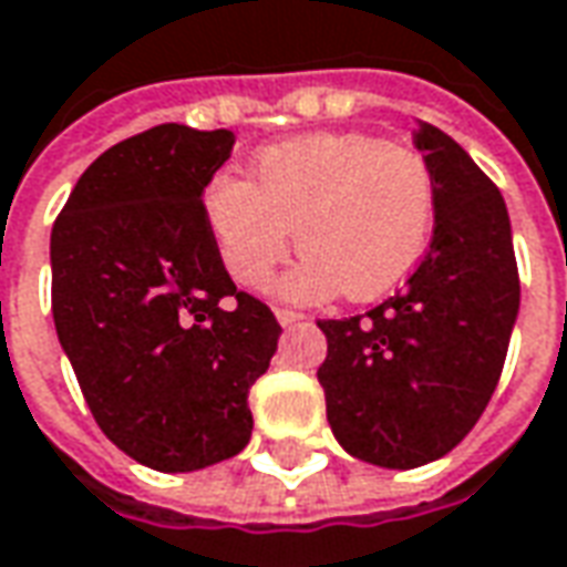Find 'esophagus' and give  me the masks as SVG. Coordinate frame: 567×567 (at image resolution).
<instances>
[{"instance_id":"34e87169","label":"esophagus","mask_w":567,"mask_h":567,"mask_svg":"<svg viewBox=\"0 0 567 567\" xmlns=\"http://www.w3.org/2000/svg\"><path fill=\"white\" fill-rule=\"evenodd\" d=\"M275 315H277V321L284 323V327H290V323L302 321V318H306L302 311H292V308H275Z\"/></svg>"}]
</instances>
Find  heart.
Masks as SVG:
<instances>
[{
  "instance_id": "1",
  "label": "heart",
  "mask_w": 567,
  "mask_h": 567,
  "mask_svg": "<svg viewBox=\"0 0 567 567\" xmlns=\"http://www.w3.org/2000/svg\"><path fill=\"white\" fill-rule=\"evenodd\" d=\"M206 221L228 275L265 287L306 246L284 280L292 299L349 290L377 299L423 259L435 225V175L408 144L370 132H323L265 147L252 182L225 175L206 190Z\"/></svg>"
}]
</instances>
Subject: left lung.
<instances>
[{"instance_id":"8db88e82","label":"left lung","mask_w":567,"mask_h":567,"mask_svg":"<svg viewBox=\"0 0 567 567\" xmlns=\"http://www.w3.org/2000/svg\"><path fill=\"white\" fill-rule=\"evenodd\" d=\"M416 147L435 175L425 256L367 315L318 321L336 441L385 470L432 463L470 435L497 389L522 296L497 185L441 128L420 123Z\"/></svg>"}]
</instances>
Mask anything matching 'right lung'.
Returning a JSON list of instances; mask_svg holds the SVG:
<instances>
[{
	"instance_id": "obj_1",
	"label": "right lung",
	"mask_w": 567,
	"mask_h": 567,
	"mask_svg": "<svg viewBox=\"0 0 567 567\" xmlns=\"http://www.w3.org/2000/svg\"><path fill=\"white\" fill-rule=\"evenodd\" d=\"M234 132L178 123L113 144L52 228V315L107 439L157 472L240 454L249 389L277 351L275 311L234 287L203 187Z\"/></svg>"
}]
</instances>
